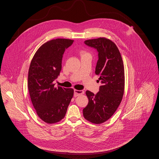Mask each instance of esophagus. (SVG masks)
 I'll return each instance as SVG.
<instances>
[{
    "mask_svg": "<svg viewBox=\"0 0 159 159\" xmlns=\"http://www.w3.org/2000/svg\"><path fill=\"white\" fill-rule=\"evenodd\" d=\"M75 93H74V96L76 97H77V96H79V95H83V93H84V91H82V90H81V91H79V90H76V89H75Z\"/></svg>",
    "mask_w": 159,
    "mask_h": 159,
    "instance_id": "34e87169",
    "label": "esophagus"
}]
</instances>
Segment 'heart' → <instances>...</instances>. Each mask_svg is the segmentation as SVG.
Returning <instances> with one entry per match:
<instances>
[{
    "mask_svg": "<svg viewBox=\"0 0 159 159\" xmlns=\"http://www.w3.org/2000/svg\"><path fill=\"white\" fill-rule=\"evenodd\" d=\"M85 53H86V52H81V54H82V55H83V54H85Z\"/></svg>",
    "mask_w": 159,
    "mask_h": 159,
    "instance_id": "obj_1",
    "label": "heart"
}]
</instances>
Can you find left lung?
<instances>
[{"label":"left lung","instance_id":"left-lung-1","mask_svg":"<svg viewBox=\"0 0 159 159\" xmlns=\"http://www.w3.org/2000/svg\"><path fill=\"white\" fill-rule=\"evenodd\" d=\"M84 43L98 52L95 74L99 76L102 85L96 95L86 92L89 102L83 108V116L92 123L101 124L113 115L121 102L125 89L124 66L119 49L110 39H89Z\"/></svg>","mask_w":159,"mask_h":159}]
</instances>
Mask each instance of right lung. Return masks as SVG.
Wrapping results in <instances>:
<instances>
[{"instance_id":"add662e5","label":"right lung","mask_w":159,"mask_h":159,"mask_svg":"<svg viewBox=\"0 0 159 159\" xmlns=\"http://www.w3.org/2000/svg\"><path fill=\"white\" fill-rule=\"evenodd\" d=\"M74 40L56 39L41 46L34 54L29 70L28 89L38 116L45 123L61 121L66 116L74 90L55 87L53 81L60 73L66 49Z\"/></svg>"}]
</instances>
